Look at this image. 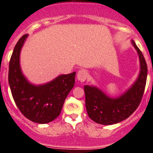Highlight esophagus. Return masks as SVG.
<instances>
[{
    "label": "esophagus",
    "mask_w": 153,
    "mask_h": 153,
    "mask_svg": "<svg viewBox=\"0 0 153 153\" xmlns=\"http://www.w3.org/2000/svg\"><path fill=\"white\" fill-rule=\"evenodd\" d=\"M87 78H88V72L85 70L82 69L78 71L77 74V78L79 82H84L87 79Z\"/></svg>",
    "instance_id": "obj_1"
}]
</instances>
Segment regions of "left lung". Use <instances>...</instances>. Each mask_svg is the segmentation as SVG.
Returning a JSON list of instances; mask_svg holds the SVG:
<instances>
[{"label": "left lung", "instance_id": "obj_1", "mask_svg": "<svg viewBox=\"0 0 153 153\" xmlns=\"http://www.w3.org/2000/svg\"><path fill=\"white\" fill-rule=\"evenodd\" d=\"M137 51L140 62V71L131 88L117 97H110L98 88L85 85V105L88 115L93 121L103 125H112L124 120L137 110L145 91L147 78V65L144 56L131 40Z\"/></svg>", "mask_w": 153, "mask_h": 153}]
</instances>
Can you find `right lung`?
<instances>
[{
	"instance_id": "1",
	"label": "right lung",
	"mask_w": 153,
	"mask_h": 153,
	"mask_svg": "<svg viewBox=\"0 0 153 153\" xmlns=\"http://www.w3.org/2000/svg\"><path fill=\"white\" fill-rule=\"evenodd\" d=\"M28 34L16 42L9 63L8 82L12 96L20 112L37 123H47L60 114L65 100L75 85V72L61 75L52 82L35 85L23 75L20 65V50Z\"/></svg>"
}]
</instances>
